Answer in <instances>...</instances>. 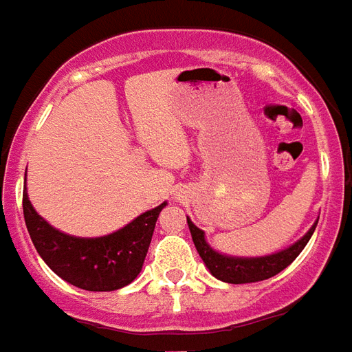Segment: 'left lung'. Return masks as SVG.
Here are the masks:
<instances>
[{
  "label": "left lung",
  "mask_w": 352,
  "mask_h": 352,
  "mask_svg": "<svg viewBox=\"0 0 352 352\" xmlns=\"http://www.w3.org/2000/svg\"><path fill=\"white\" fill-rule=\"evenodd\" d=\"M319 221V219H317ZM317 221L313 223V227L307 230L306 234L302 236L300 240L285 248V250L272 253V255H264V257H232V255H225L215 251L210 243L206 242L204 230H201L195 225L189 217H187V225L193 236V243L199 255H201L202 263L206 264V268L210 274L217 278L219 281L225 283H255V281H263V279L274 278L276 274L285 270L289 264L298 257L302 250L306 248V243L309 242L313 230L317 227Z\"/></svg>",
  "instance_id": "obj_1"
}]
</instances>
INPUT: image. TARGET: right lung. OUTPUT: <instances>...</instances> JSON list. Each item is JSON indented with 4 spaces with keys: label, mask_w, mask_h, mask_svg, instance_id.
I'll list each match as a JSON object with an SVG mask.
<instances>
[{
    "label": "right lung",
    "mask_w": 352,
    "mask_h": 352,
    "mask_svg": "<svg viewBox=\"0 0 352 352\" xmlns=\"http://www.w3.org/2000/svg\"><path fill=\"white\" fill-rule=\"evenodd\" d=\"M166 202L135 217L125 227L97 238L54 229L30 202L24 189V219L35 250L54 274L84 291H118L142 270L161 210Z\"/></svg>",
    "instance_id": "right-lung-1"
}]
</instances>
